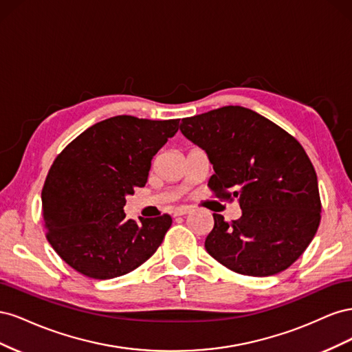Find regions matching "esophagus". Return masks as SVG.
<instances>
[{
	"label": "esophagus",
	"mask_w": 352,
	"mask_h": 352,
	"mask_svg": "<svg viewBox=\"0 0 352 352\" xmlns=\"http://www.w3.org/2000/svg\"><path fill=\"white\" fill-rule=\"evenodd\" d=\"M189 212V208H186V207H177V208H175V211H173V216L175 217H177V216H185V214H188Z\"/></svg>",
	"instance_id": "1"
}]
</instances>
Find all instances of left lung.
Segmentation results:
<instances>
[{
	"instance_id": "1",
	"label": "left lung",
	"mask_w": 352,
	"mask_h": 352,
	"mask_svg": "<svg viewBox=\"0 0 352 352\" xmlns=\"http://www.w3.org/2000/svg\"><path fill=\"white\" fill-rule=\"evenodd\" d=\"M180 131L208 155V188L220 199H239L242 216L214 228L206 250L245 276L278 274L294 264L320 225L316 170L302 145L261 114L228 105L182 119Z\"/></svg>"
}]
</instances>
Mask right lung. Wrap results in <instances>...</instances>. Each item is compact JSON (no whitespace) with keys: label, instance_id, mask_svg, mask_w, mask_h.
I'll use <instances>...</instances> for the list:
<instances>
[{"label":"right lung","instance_id":"obj_1","mask_svg":"<svg viewBox=\"0 0 352 352\" xmlns=\"http://www.w3.org/2000/svg\"><path fill=\"white\" fill-rule=\"evenodd\" d=\"M179 119L116 116L95 123L63 150L42 188L51 247L92 279L119 278L144 264L172 226L168 214L126 219V197L146 184L151 160Z\"/></svg>","mask_w":352,"mask_h":352}]
</instances>
